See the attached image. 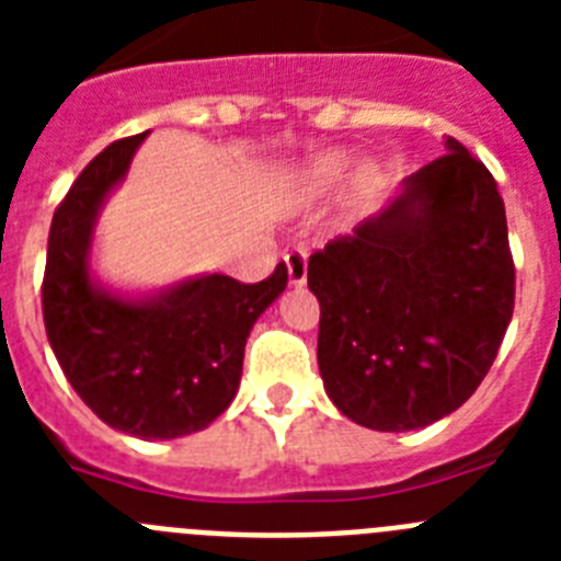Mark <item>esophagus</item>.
I'll list each match as a JSON object with an SVG mask.
<instances>
[{
  "label": "esophagus",
  "mask_w": 561,
  "mask_h": 561,
  "mask_svg": "<svg viewBox=\"0 0 561 561\" xmlns=\"http://www.w3.org/2000/svg\"><path fill=\"white\" fill-rule=\"evenodd\" d=\"M286 270H289V280L295 286H304L309 277V255L306 250L286 252Z\"/></svg>",
  "instance_id": "obj_1"
}]
</instances>
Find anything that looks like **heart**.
<instances>
[{
  "mask_svg": "<svg viewBox=\"0 0 561 561\" xmlns=\"http://www.w3.org/2000/svg\"><path fill=\"white\" fill-rule=\"evenodd\" d=\"M342 171H345V160H342V157H325V160H320L314 173L317 180L323 182V185H329V182H334Z\"/></svg>",
  "mask_w": 561,
  "mask_h": 561,
  "instance_id": "b5f03b06",
  "label": "heart"
}]
</instances>
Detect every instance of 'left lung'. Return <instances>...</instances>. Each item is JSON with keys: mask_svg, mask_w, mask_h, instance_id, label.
I'll use <instances>...</instances> for the list:
<instances>
[{"mask_svg": "<svg viewBox=\"0 0 561 561\" xmlns=\"http://www.w3.org/2000/svg\"><path fill=\"white\" fill-rule=\"evenodd\" d=\"M399 199L309 257L317 362L342 415L379 433L458 410L492 368L514 311L503 196L455 137Z\"/></svg>", "mask_w": 561, "mask_h": 561, "instance_id": "obj_1", "label": "left lung"}]
</instances>
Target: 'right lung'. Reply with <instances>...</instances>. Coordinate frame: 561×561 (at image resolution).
<instances>
[{"instance_id": "add662e5", "label": "right lung", "mask_w": 561, "mask_h": 561, "mask_svg": "<svg viewBox=\"0 0 561 561\" xmlns=\"http://www.w3.org/2000/svg\"><path fill=\"white\" fill-rule=\"evenodd\" d=\"M142 137L103 148L56 207L42 284L44 329L69 385L108 427L137 438H182L230 408L250 329L286 289L289 272L277 264L257 284L199 277L148 304L101 295L87 270L92 221Z\"/></svg>"}]
</instances>
